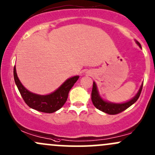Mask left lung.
<instances>
[{"instance_id": "left-lung-1", "label": "left lung", "mask_w": 155, "mask_h": 155, "mask_svg": "<svg viewBox=\"0 0 155 155\" xmlns=\"http://www.w3.org/2000/svg\"><path fill=\"white\" fill-rule=\"evenodd\" d=\"M135 42L137 43V45L141 48L140 44L139 43V42H137V40H135ZM143 87V84H141L140 88H139V91H137V94L132 98H131L129 101H126L124 103H113L110 102V101H106V100L103 99L101 98V96L99 95L98 93V87L95 81H93V90H92L91 93V99L93 101V105L97 109H98L101 111L104 112L105 113H107L109 115H115V114H118L121 113V112L124 111L126 109L130 107V106H132L133 104H135L137 100L138 99L139 96H140L141 91H142Z\"/></svg>"}]
</instances>
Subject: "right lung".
<instances>
[{
	"label": "right lung",
	"instance_id": "1",
	"mask_svg": "<svg viewBox=\"0 0 155 155\" xmlns=\"http://www.w3.org/2000/svg\"><path fill=\"white\" fill-rule=\"evenodd\" d=\"M79 76H75L66 79L55 91L47 95H39L30 92L20 82L14 68V79L18 89L23 100L31 108L39 112L52 113L57 111L64 104L68 99L69 91L79 79Z\"/></svg>",
	"mask_w": 155,
	"mask_h": 155
}]
</instances>
